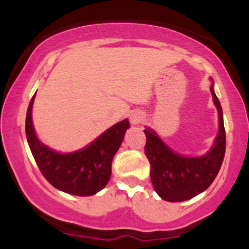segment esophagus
<instances>
[{
    "instance_id": "obj_1",
    "label": "esophagus",
    "mask_w": 249,
    "mask_h": 249,
    "mask_svg": "<svg viewBox=\"0 0 249 249\" xmlns=\"http://www.w3.org/2000/svg\"><path fill=\"white\" fill-rule=\"evenodd\" d=\"M142 120H143V114L140 111H133L129 114V121H131L132 124H138Z\"/></svg>"
}]
</instances>
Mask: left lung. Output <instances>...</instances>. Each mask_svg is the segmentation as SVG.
<instances>
[{"label":"left lung","instance_id":"8db88e82","mask_svg":"<svg viewBox=\"0 0 249 249\" xmlns=\"http://www.w3.org/2000/svg\"><path fill=\"white\" fill-rule=\"evenodd\" d=\"M211 93L218 111L219 129L213 146L202 156H183L173 151L149 127H146V153L151 163V181L160 198L168 202H182L206 191L218 175L226 152V132L221 103L214 93L211 78Z\"/></svg>","mask_w":249,"mask_h":249}]
</instances>
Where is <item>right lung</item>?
I'll list each match as a JSON object with an SVG mask.
<instances>
[{
  "label": "right lung",
  "instance_id": "add662e5",
  "mask_svg": "<svg viewBox=\"0 0 249 249\" xmlns=\"http://www.w3.org/2000/svg\"><path fill=\"white\" fill-rule=\"evenodd\" d=\"M36 96V93H35ZM35 96L26 114V136L42 175L54 188L73 196H93L108 183L112 160L129 128L128 120L109 127L91 143L73 152H58L41 142L32 122Z\"/></svg>",
  "mask_w": 249,
  "mask_h": 249
}]
</instances>
